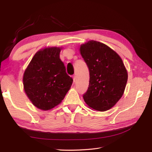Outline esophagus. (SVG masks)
<instances>
[{"instance_id": "1", "label": "esophagus", "mask_w": 152, "mask_h": 152, "mask_svg": "<svg viewBox=\"0 0 152 152\" xmlns=\"http://www.w3.org/2000/svg\"><path fill=\"white\" fill-rule=\"evenodd\" d=\"M72 79H73V82H74L75 81V80H76V76H75V75H73L72 76Z\"/></svg>"}]
</instances>
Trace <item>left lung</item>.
<instances>
[{"label": "left lung", "mask_w": 152, "mask_h": 152, "mask_svg": "<svg viewBox=\"0 0 152 152\" xmlns=\"http://www.w3.org/2000/svg\"><path fill=\"white\" fill-rule=\"evenodd\" d=\"M79 50L89 71V84L83 95L92 109L104 112L112 108L124 93L127 72L119 55L96 40L82 44Z\"/></svg>", "instance_id": "left-lung-1"}]
</instances>
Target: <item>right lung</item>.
Here are the masks:
<instances>
[{
	"instance_id": "right-lung-1",
	"label": "right lung",
	"mask_w": 152,
	"mask_h": 152,
	"mask_svg": "<svg viewBox=\"0 0 152 152\" xmlns=\"http://www.w3.org/2000/svg\"><path fill=\"white\" fill-rule=\"evenodd\" d=\"M61 48L48 47L37 52L24 72L25 93L35 107L49 110L60 104L73 80L59 58Z\"/></svg>"
}]
</instances>
